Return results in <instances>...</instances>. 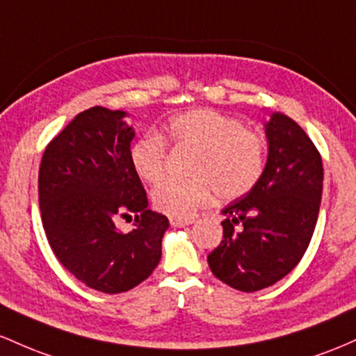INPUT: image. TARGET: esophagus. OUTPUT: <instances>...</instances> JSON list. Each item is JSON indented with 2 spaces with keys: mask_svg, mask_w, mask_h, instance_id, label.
<instances>
[{
  "mask_svg": "<svg viewBox=\"0 0 356 356\" xmlns=\"http://www.w3.org/2000/svg\"><path fill=\"white\" fill-rule=\"evenodd\" d=\"M170 223H171V225H173V227H177V229H181V227L190 225L191 220H183V218H173V217H171V218H170Z\"/></svg>",
  "mask_w": 356,
  "mask_h": 356,
  "instance_id": "1",
  "label": "esophagus"
}]
</instances>
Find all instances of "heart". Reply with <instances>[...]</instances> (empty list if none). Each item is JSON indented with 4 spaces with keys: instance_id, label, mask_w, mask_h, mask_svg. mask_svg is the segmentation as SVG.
<instances>
[{
    "instance_id": "obj_1",
    "label": "heart",
    "mask_w": 356,
    "mask_h": 356,
    "mask_svg": "<svg viewBox=\"0 0 356 356\" xmlns=\"http://www.w3.org/2000/svg\"><path fill=\"white\" fill-rule=\"evenodd\" d=\"M166 143L193 151L191 178L161 183L153 203L161 213L190 218L209 205L213 191L234 200L249 193L264 171L266 141L237 118L213 109H195L175 115L159 134H145L129 149L131 166L143 181L158 183L165 175Z\"/></svg>"
}]
</instances>
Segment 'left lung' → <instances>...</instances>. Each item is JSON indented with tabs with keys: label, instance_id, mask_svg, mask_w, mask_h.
I'll list each match as a JSON object with an SVG mask.
<instances>
[{
	"label": "left lung",
	"instance_id": "8db88e82",
	"mask_svg": "<svg viewBox=\"0 0 356 356\" xmlns=\"http://www.w3.org/2000/svg\"><path fill=\"white\" fill-rule=\"evenodd\" d=\"M267 163L249 193L222 210L223 241L209 254L215 277L243 293L269 287L305 255L323 193V161L298 122L274 113Z\"/></svg>",
	"mask_w": 356,
	"mask_h": 356
}]
</instances>
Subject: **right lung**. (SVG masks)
Here are the masks:
<instances>
[{"label":"right lung","instance_id":"1","mask_svg":"<svg viewBox=\"0 0 356 356\" xmlns=\"http://www.w3.org/2000/svg\"><path fill=\"white\" fill-rule=\"evenodd\" d=\"M124 111L95 106L77 114L47 146L40 163L38 202L47 238L79 281L106 294L126 293L151 275L161 259L170 222L147 209L131 166L134 138ZM135 215L122 234L118 216Z\"/></svg>","mask_w":356,"mask_h":356}]
</instances>
